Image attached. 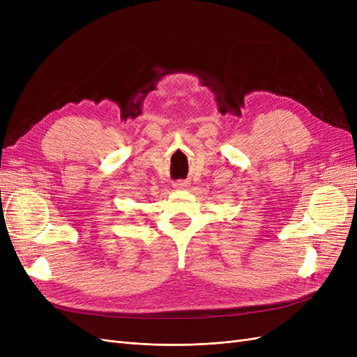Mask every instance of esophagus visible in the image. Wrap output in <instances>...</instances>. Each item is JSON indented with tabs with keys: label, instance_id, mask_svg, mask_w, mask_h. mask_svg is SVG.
Wrapping results in <instances>:
<instances>
[{
	"label": "esophagus",
	"instance_id": "obj_1",
	"mask_svg": "<svg viewBox=\"0 0 357 357\" xmlns=\"http://www.w3.org/2000/svg\"><path fill=\"white\" fill-rule=\"evenodd\" d=\"M172 188H174L176 190H185L189 188V183L185 180H178L174 183V185H172Z\"/></svg>",
	"mask_w": 357,
	"mask_h": 357
}]
</instances>
